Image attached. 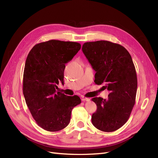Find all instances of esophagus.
I'll list each match as a JSON object with an SVG mask.
<instances>
[{
  "mask_svg": "<svg viewBox=\"0 0 158 158\" xmlns=\"http://www.w3.org/2000/svg\"><path fill=\"white\" fill-rule=\"evenodd\" d=\"M81 100L84 101V102H85V101H89V98H85V97H82V98H81Z\"/></svg>",
  "mask_w": 158,
  "mask_h": 158,
  "instance_id": "34e87169",
  "label": "esophagus"
}]
</instances>
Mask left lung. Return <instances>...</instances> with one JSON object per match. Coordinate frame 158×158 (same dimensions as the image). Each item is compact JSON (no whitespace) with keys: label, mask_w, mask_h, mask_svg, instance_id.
I'll return each mask as SVG.
<instances>
[{"label":"left lung","mask_w":158,"mask_h":158,"mask_svg":"<svg viewBox=\"0 0 158 158\" xmlns=\"http://www.w3.org/2000/svg\"><path fill=\"white\" fill-rule=\"evenodd\" d=\"M82 52L96 72L94 82L110 91L107 99H91L97 106L92 123L101 131H114L127 122L135 104L137 79L133 61L124 47L108 41L85 43Z\"/></svg>","instance_id":"left-lung-1"}]
</instances>
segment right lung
Wrapping results in <instances>:
<instances>
[{"instance_id":"add662e5","label":"right lung","mask_w":158,"mask_h":158,"mask_svg":"<svg viewBox=\"0 0 158 158\" xmlns=\"http://www.w3.org/2000/svg\"><path fill=\"white\" fill-rule=\"evenodd\" d=\"M81 48L77 42L50 40L37 44L30 51L23 74V94L33 118L49 131L65 128L74 107L81 103L77 95L57 91L64 84L65 64Z\"/></svg>"}]
</instances>
